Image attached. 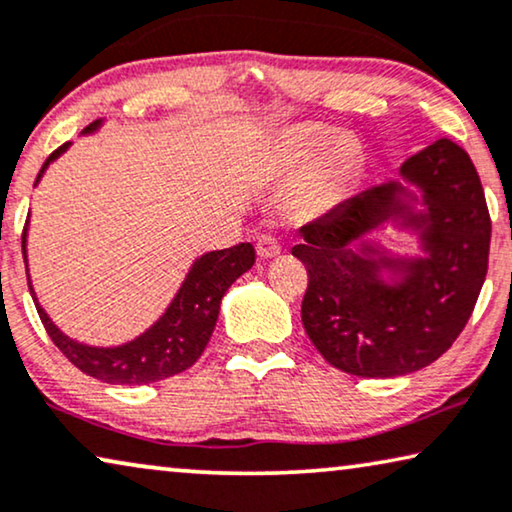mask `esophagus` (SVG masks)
<instances>
[{"label":"esophagus","mask_w":512,"mask_h":512,"mask_svg":"<svg viewBox=\"0 0 512 512\" xmlns=\"http://www.w3.org/2000/svg\"><path fill=\"white\" fill-rule=\"evenodd\" d=\"M256 251H258V256H261V258H274V256L281 254V244H279L277 238H274V235L265 233V235H258Z\"/></svg>","instance_id":"obj_1"}]
</instances>
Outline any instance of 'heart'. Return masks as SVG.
<instances>
[{
  "mask_svg": "<svg viewBox=\"0 0 512 512\" xmlns=\"http://www.w3.org/2000/svg\"><path fill=\"white\" fill-rule=\"evenodd\" d=\"M300 168L293 184V205L302 214H325L342 201L358 168L355 145L344 136H330L321 124H293L281 131L277 166Z\"/></svg>",
  "mask_w": 512,
  "mask_h": 512,
  "instance_id": "heart-1",
  "label": "heart"
}]
</instances>
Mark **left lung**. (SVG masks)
Listing matches in <instances>:
<instances>
[{"mask_svg":"<svg viewBox=\"0 0 512 512\" xmlns=\"http://www.w3.org/2000/svg\"><path fill=\"white\" fill-rule=\"evenodd\" d=\"M419 189V194L411 190ZM383 225L419 235L420 257L366 238ZM302 325L332 367L392 379L432 365L464 330L483 288L492 221L469 154L441 138L390 180L300 228Z\"/></svg>","mask_w":512,"mask_h":512,"instance_id":"8db88e82","label":"left lung"}]
</instances>
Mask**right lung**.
<instances>
[{"label":"right lung","mask_w":512,"mask_h":512,"mask_svg":"<svg viewBox=\"0 0 512 512\" xmlns=\"http://www.w3.org/2000/svg\"><path fill=\"white\" fill-rule=\"evenodd\" d=\"M101 127V120L92 122L83 133H94ZM71 143L50 154L46 164L36 175V184L41 182L43 173L55 159L69 150ZM27 226L29 217L22 231V258L27 268ZM256 261V251L249 242L235 244L231 249L207 251L198 256L184 277L182 286L177 288L175 298L170 300L164 314L154 321L145 332H140L136 339L124 342L120 346H90L64 335L62 330L53 323V318L46 314L36 298L32 279H29L27 268V284L32 300L39 311L41 323L53 339L55 346L76 365L80 372L94 376L103 383L113 385H147L164 381L168 376H175L189 369L201 358L207 342H210L214 325L219 318L221 298L228 288L244 272L251 270Z\"/></svg>","instance_id":"obj_1"}]
</instances>
